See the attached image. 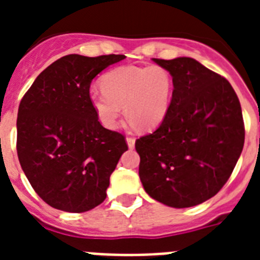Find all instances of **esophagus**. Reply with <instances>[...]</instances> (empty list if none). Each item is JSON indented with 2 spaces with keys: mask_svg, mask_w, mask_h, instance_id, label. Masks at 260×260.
Segmentation results:
<instances>
[{
  "mask_svg": "<svg viewBox=\"0 0 260 260\" xmlns=\"http://www.w3.org/2000/svg\"><path fill=\"white\" fill-rule=\"evenodd\" d=\"M126 143H127L128 148H134V147H135V139H134V138L127 137V138H126Z\"/></svg>",
  "mask_w": 260,
  "mask_h": 260,
  "instance_id": "34e87169",
  "label": "esophagus"
}]
</instances>
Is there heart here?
Masks as SVG:
<instances>
[{
	"mask_svg": "<svg viewBox=\"0 0 260 260\" xmlns=\"http://www.w3.org/2000/svg\"><path fill=\"white\" fill-rule=\"evenodd\" d=\"M172 86L171 74L160 66H122L107 73L102 88L89 89L88 98L105 127H117L123 107L133 123L153 128L167 114Z\"/></svg>",
	"mask_w": 260,
	"mask_h": 260,
	"instance_id": "1",
	"label": "heart"
}]
</instances>
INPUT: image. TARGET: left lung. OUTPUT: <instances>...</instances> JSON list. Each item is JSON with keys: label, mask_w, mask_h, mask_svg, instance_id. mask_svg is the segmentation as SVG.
<instances>
[{"label": "left lung", "mask_w": 260, "mask_h": 260, "mask_svg": "<svg viewBox=\"0 0 260 260\" xmlns=\"http://www.w3.org/2000/svg\"><path fill=\"white\" fill-rule=\"evenodd\" d=\"M173 80L168 112L155 132L139 138V177L151 198L187 208L212 198L228 181L245 142L233 87L190 57L152 58Z\"/></svg>", "instance_id": "obj_1"}]
</instances>
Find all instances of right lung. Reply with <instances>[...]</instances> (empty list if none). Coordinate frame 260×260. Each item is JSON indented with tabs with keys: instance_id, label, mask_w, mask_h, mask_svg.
Returning <instances> with one entry per match:
<instances>
[{
	"instance_id": "obj_1",
	"label": "right lung",
	"mask_w": 260,
	"mask_h": 260,
	"mask_svg": "<svg viewBox=\"0 0 260 260\" xmlns=\"http://www.w3.org/2000/svg\"><path fill=\"white\" fill-rule=\"evenodd\" d=\"M122 54H69L39 74L18 109L17 151L31 186L50 207L86 212L107 198L110 174L127 151L103 127L89 102L93 78Z\"/></svg>"
}]
</instances>
